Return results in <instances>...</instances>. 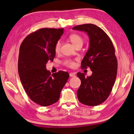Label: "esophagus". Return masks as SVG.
<instances>
[{
    "label": "esophagus",
    "instance_id": "esophagus-1",
    "mask_svg": "<svg viewBox=\"0 0 134 134\" xmlns=\"http://www.w3.org/2000/svg\"><path fill=\"white\" fill-rule=\"evenodd\" d=\"M70 77H74V76H76L75 73H74V72H70Z\"/></svg>",
    "mask_w": 134,
    "mask_h": 134
}]
</instances>
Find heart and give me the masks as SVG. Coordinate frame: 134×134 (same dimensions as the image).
Returning a JSON list of instances; mask_svg holds the SVG:
<instances>
[{
  "label": "heart",
  "mask_w": 134,
  "mask_h": 134,
  "mask_svg": "<svg viewBox=\"0 0 134 134\" xmlns=\"http://www.w3.org/2000/svg\"><path fill=\"white\" fill-rule=\"evenodd\" d=\"M69 40L71 42V43L74 47H82L84 43V39L80 35L77 34H70L69 37ZM61 49V42L60 41H57L54 47V51L56 53H60ZM64 64L69 67H73L75 65V63L71 60H66L64 61Z\"/></svg>",
  "instance_id": "heart-1"
}]
</instances>
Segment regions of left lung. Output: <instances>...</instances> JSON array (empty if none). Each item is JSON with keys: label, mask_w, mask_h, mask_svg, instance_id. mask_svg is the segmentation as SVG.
Returning a JSON list of instances; mask_svg holds the SVG:
<instances>
[{"label": "left lung", "mask_w": 134, "mask_h": 134, "mask_svg": "<svg viewBox=\"0 0 134 134\" xmlns=\"http://www.w3.org/2000/svg\"><path fill=\"white\" fill-rule=\"evenodd\" d=\"M72 29L85 31L89 37L90 46L81 64L89 67L90 76L78 72L81 85L77 92L80 102L94 106L104 102L109 96L117 75L118 62L112 41L102 29L94 24L76 26Z\"/></svg>", "instance_id": "obj_1"}]
</instances>
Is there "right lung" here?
Segmentation results:
<instances>
[{
  "label": "right lung",
  "mask_w": 134,
  "mask_h": 134,
  "mask_svg": "<svg viewBox=\"0 0 134 134\" xmlns=\"http://www.w3.org/2000/svg\"><path fill=\"white\" fill-rule=\"evenodd\" d=\"M64 29L41 28L30 34L20 46L18 72L26 94L42 106L56 103L69 77L67 72L51 74L46 69L48 61L55 56L54 47Z\"/></svg>",
  "instance_id": "1"
}]
</instances>
